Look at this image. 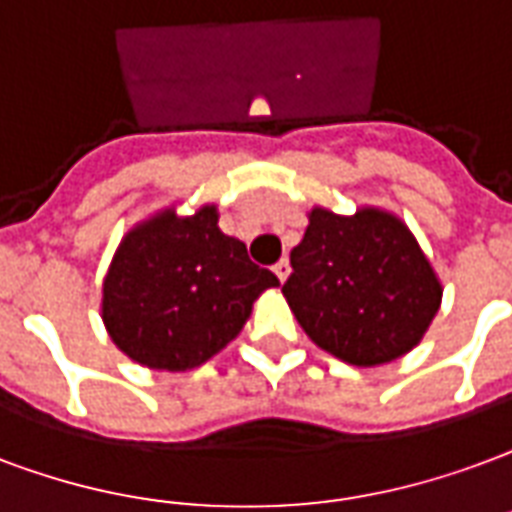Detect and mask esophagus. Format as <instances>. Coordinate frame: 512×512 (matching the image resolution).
Wrapping results in <instances>:
<instances>
[{
    "label": "esophagus",
    "mask_w": 512,
    "mask_h": 512,
    "mask_svg": "<svg viewBox=\"0 0 512 512\" xmlns=\"http://www.w3.org/2000/svg\"><path fill=\"white\" fill-rule=\"evenodd\" d=\"M274 274L279 276V282H285L287 276H290V263H287V260H279L274 266Z\"/></svg>",
    "instance_id": "obj_1"
}]
</instances>
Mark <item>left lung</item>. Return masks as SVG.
Here are the masks:
<instances>
[{
	"label": "left lung",
	"instance_id": "1",
	"mask_svg": "<svg viewBox=\"0 0 512 512\" xmlns=\"http://www.w3.org/2000/svg\"><path fill=\"white\" fill-rule=\"evenodd\" d=\"M290 266L282 293L295 320L317 347L352 366H380L410 352L442 301L410 227L380 208L355 217L312 208Z\"/></svg>",
	"mask_w": 512,
	"mask_h": 512
}]
</instances>
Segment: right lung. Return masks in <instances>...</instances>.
Returning <instances> with one entry per match:
<instances>
[{
  "label": "right lung",
  "instance_id": "1",
  "mask_svg": "<svg viewBox=\"0 0 512 512\" xmlns=\"http://www.w3.org/2000/svg\"><path fill=\"white\" fill-rule=\"evenodd\" d=\"M217 222V206L192 217L168 208L121 238L102 282V323L132 361L195 369L236 339L257 295L279 285Z\"/></svg>",
  "mask_w": 512,
  "mask_h": 512
}]
</instances>
